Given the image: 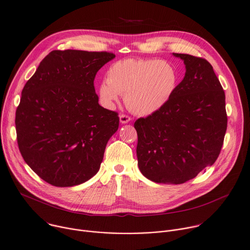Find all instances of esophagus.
<instances>
[{
  "label": "esophagus",
  "mask_w": 250,
  "mask_h": 250,
  "mask_svg": "<svg viewBox=\"0 0 250 250\" xmlns=\"http://www.w3.org/2000/svg\"><path fill=\"white\" fill-rule=\"evenodd\" d=\"M131 120V118L125 114H122L120 115V121L122 124H127L129 121Z\"/></svg>",
  "instance_id": "obj_1"
}]
</instances>
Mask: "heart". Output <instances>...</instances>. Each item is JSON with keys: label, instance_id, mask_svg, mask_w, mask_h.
<instances>
[{"label": "heart", "instance_id": "heart-1", "mask_svg": "<svg viewBox=\"0 0 250 250\" xmlns=\"http://www.w3.org/2000/svg\"><path fill=\"white\" fill-rule=\"evenodd\" d=\"M180 75L170 62L158 59H124L112 63L107 82L99 86V96L107 105L125 95L127 108L138 115H150L174 96Z\"/></svg>", "mask_w": 250, "mask_h": 250}]
</instances>
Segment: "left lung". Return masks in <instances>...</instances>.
<instances>
[{"mask_svg": "<svg viewBox=\"0 0 250 250\" xmlns=\"http://www.w3.org/2000/svg\"><path fill=\"white\" fill-rule=\"evenodd\" d=\"M186 75L171 100L135 121L136 155L142 175L158 184H185L212 166L227 130L226 97L211 63L174 53Z\"/></svg>", "mask_w": 250, "mask_h": 250, "instance_id": "1", "label": "left lung"}]
</instances>
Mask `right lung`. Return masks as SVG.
I'll return each instance as SVG.
<instances>
[{
	"instance_id": "obj_1",
	"label": "right lung",
	"mask_w": 250,
	"mask_h": 250,
	"mask_svg": "<svg viewBox=\"0 0 250 250\" xmlns=\"http://www.w3.org/2000/svg\"><path fill=\"white\" fill-rule=\"evenodd\" d=\"M114 58L106 51L54 50L25 83L16 112L18 144L46 183L73 187L99 171L120 119L99 105L94 79Z\"/></svg>"
}]
</instances>
